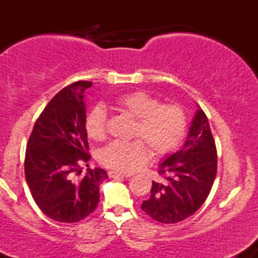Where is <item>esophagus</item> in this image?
<instances>
[{
	"instance_id": "34e87169",
	"label": "esophagus",
	"mask_w": 258,
	"mask_h": 258,
	"mask_svg": "<svg viewBox=\"0 0 258 258\" xmlns=\"http://www.w3.org/2000/svg\"><path fill=\"white\" fill-rule=\"evenodd\" d=\"M108 174L110 178H117V177H125V178H128V177H131V174L120 173V172H116V171H109Z\"/></svg>"
}]
</instances>
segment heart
Segmentation results:
<instances>
[{"label": "heart", "mask_w": 258, "mask_h": 258, "mask_svg": "<svg viewBox=\"0 0 258 258\" xmlns=\"http://www.w3.org/2000/svg\"><path fill=\"white\" fill-rule=\"evenodd\" d=\"M115 109L136 119L131 142L115 141L100 149L98 160L102 165L131 172L147 162L149 149L154 156H165L182 143L188 117L179 104H161V100L143 91H133L117 96L112 102ZM108 114L103 105H96L85 117L88 137L102 141L106 133Z\"/></svg>", "instance_id": "1"}]
</instances>
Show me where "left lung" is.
Returning a JSON list of instances; mask_svg holds the SVG:
<instances>
[{"mask_svg": "<svg viewBox=\"0 0 258 258\" xmlns=\"http://www.w3.org/2000/svg\"><path fill=\"white\" fill-rule=\"evenodd\" d=\"M162 182H153L142 210L161 223H177L205 203L217 173V150L209 120L201 109L195 112L185 143L160 164Z\"/></svg>", "mask_w": 258, "mask_h": 258, "instance_id": "8db88e82", "label": "left lung"}]
</instances>
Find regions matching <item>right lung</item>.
<instances>
[{"mask_svg": "<svg viewBox=\"0 0 258 258\" xmlns=\"http://www.w3.org/2000/svg\"><path fill=\"white\" fill-rule=\"evenodd\" d=\"M91 81H78L58 92L41 112L26 144L25 178L32 198L47 217L75 223L90 216L99 201L103 168L80 165L91 159L85 130L84 92ZM88 166V165H87Z\"/></svg>", "mask_w": 258, "mask_h": 258, "instance_id": "right-lung-1", "label": "right lung"}]
</instances>
